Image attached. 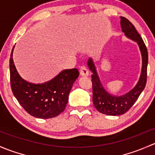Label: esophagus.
Masks as SVG:
<instances>
[{"label":"esophagus","mask_w":155,"mask_h":155,"mask_svg":"<svg viewBox=\"0 0 155 155\" xmlns=\"http://www.w3.org/2000/svg\"><path fill=\"white\" fill-rule=\"evenodd\" d=\"M79 72L80 74L82 76H88L89 74L88 70L85 66H81L79 67Z\"/></svg>","instance_id":"1"}]
</instances>
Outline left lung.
Wrapping results in <instances>:
<instances>
[{"instance_id":"1","label":"left lung","mask_w":155,"mask_h":155,"mask_svg":"<svg viewBox=\"0 0 155 155\" xmlns=\"http://www.w3.org/2000/svg\"><path fill=\"white\" fill-rule=\"evenodd\" d=\"M121 27L125 36L137 41L140 46L143 57V67L140 81L132 90L122 96H113L104 90L99 81L95 65L92 59H89V69L93 72L92 75V101L97 110L109 116H119L127 112L136 102L137 98L146 87L147 81L148 51L143 39L135 29L133 24L125 17L121 16Z\"/></svg>"}]
</instances>
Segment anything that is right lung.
Masks as SVG:
<instances>
[{"instance_id": "1", "label": "right lung", "mask_w": 155, "mask_h": 155, "mask_svg": "<svg viewBox=\"0 0 155 155\" xmlns=\"http://www.w3.org/2000/svg\"><path fill=\"white\" fill-rule=\"evenodd\" d=\"M13 48L9 59V73L11 89L17 101L34 117L50 119L60 115L66 108L68 94L79 75L77 68L63 70L45 84H30L20 77L15 68L12 60Z\"/></svg>"}]
</instances>
